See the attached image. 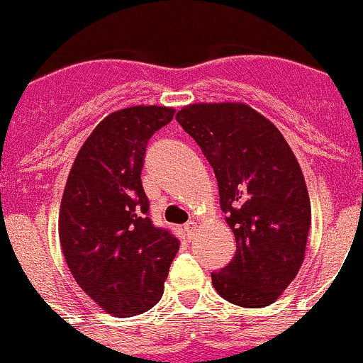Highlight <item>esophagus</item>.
Wrapping results in <instances>:
<instances>
[{"label": "esophagus", "instance_id": "1", "mask_svg": "<svg viewBox=\"0 0 363 363\" xmlns=\"http://www.w3.org/2000/svg\"><path fill=\"white\" fill-rule=\"evenodd\" d=\"M184 231H185V235H187L189 239H191V237L194 235V231H196V223H194V220H189V223L184 226Z\"/></svg>", "mask_w": 363, "mask_h": 363}]
</instances>
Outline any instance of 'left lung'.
<instances>
[{
  "mask_svg": "<svg viewBox=\"0 0 363 363\" xmlns=\"http://www.w3.org/2000/svg\"><path fill=\"white\" fill-rule=\"evenodd\" d=\"M176 121L213 167L235 257L212 272L220 298L262 308L299 272L312 210L301 167L278 128L244 103H194Z\"/></svg>",
  "mask_w": 363,
  "mask_h": 363,
  "instance_id": "8db88e82",
  "label": "left lung"
}]
</instances>
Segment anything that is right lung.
<instances>
[{
    "label": "right lung",
    "mask_w": 363,
    "mask_h": 363,
    "mask_svg": "<svg viewBox=\"0 0 363 363\" xmlns=\"http://www.w3.org/2000/svg\"><path fill=\"white\" fill-rule=\"evenodd\" d=\"M169 106L139 105L106 116L78 151L58 216L72 278L116 317L153 308L179 240L150 219L140 172L147 140L171 123Z\"/></svg>",
    "instance_id": "1"
}]
</instances>
